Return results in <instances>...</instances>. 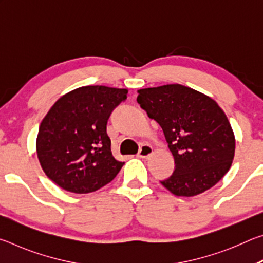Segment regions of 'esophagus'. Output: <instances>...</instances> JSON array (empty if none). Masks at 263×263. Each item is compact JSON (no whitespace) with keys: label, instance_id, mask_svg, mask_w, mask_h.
<instances>
[{"label":"esophagus","instance_id":"obj_1","mask_svg":"<svg viewBox=\"0 0 263 263\" xmlns=\"http://www.w3.org/2000/svg\"><path fill=\"white\" fill-rule=\"evenodd\" d=\"M152 154H153L152 146H149V145H141V147L139 149V153H138V157L142 158V159H147Z\"/></svg>","mask_w":263,"mask_h":263}]
</instances>
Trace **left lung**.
<instances>
[{"instance_id": "left-lung-1", "label": "left lung", "mask_w": 263, "mask_h": 263, "mask_svg": "<svg viewBox=\"0 0 263 263\" xmlns=\"http://www.w3.org/2000/svg\"><path fill=\"white\" fill-rule=\"evenodd\" d=\"M138 103L161 126L175 171L161 182L173 195L193 197L212 188L232 164L235 137L211 97L182 84L138 90Z\"/></svg>"}]
</instances>
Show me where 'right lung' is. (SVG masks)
<instances>
[{"label":"right lung","mask_w":263,"mask_h":263,"mask_svg":"<svg viewBox=\"0 0 263 263\" xmlns=\"http://www.w3.org/2000/svg\"><path fill=\"white\" fill-rule=\"evenodd\" d=\"M127 91L84 86L51 106L35 141L39 163L48 179L74 194L92 193L115 179L124 162L111 152L106 123Z\"/></svg>","instance_id":"obj_1"}]
</instances>
